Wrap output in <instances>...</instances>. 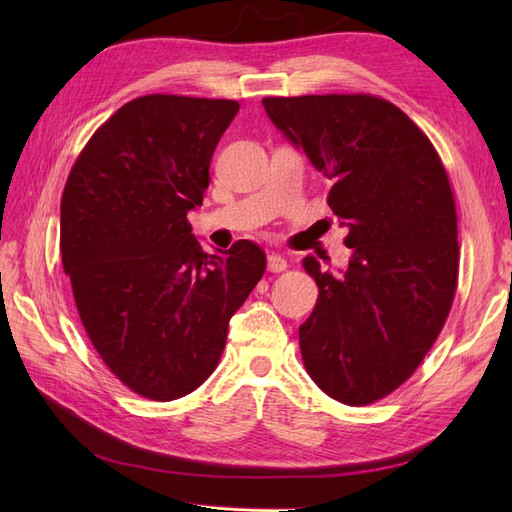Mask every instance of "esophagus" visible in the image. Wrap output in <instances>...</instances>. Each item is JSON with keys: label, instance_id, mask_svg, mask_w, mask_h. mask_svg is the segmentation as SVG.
<instances>
[{"label": "esophagus", "instance_id": "34e87169", "mask_svg": "<svg viewBox=\"0 0 512 512\" xmlns=\"http://www.w3.org/2000/svg\"><path fill=\"white\" fill-rule=\"evenodd\" d=\"M286 267H288V262H286L284 256H280V254H269V258H267V269H269L271 273H282V271H286Z\"/></svg>", "mask_w": 512, "mask_h": 512}]
</instances>
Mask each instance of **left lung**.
<instances>
[{
	"label": "left lung",
	"instance_id": "8db88e82",
	"mask_svg": "<svg viewBox=\"0 0 512 512\" xmlns=\"http://www.w3.org/2000/svg\"><path fill=\"white\" fill-rule=\"evenodd\" d=\"M262 106L329 179V207L352 250L339 273L303 260L318 284L299 327L305 369L342 404H371L414 374L451 312L459 269L451 183L429 138L382 98H265Z\"/></svg>",
	"mask_w": 512,
	"mask_h": 512
}]
</instances>
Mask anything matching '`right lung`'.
I'll use <instances>...</instances> for the list:
<instances>
[{
    "label": "right lung",
    "mask_w": 512,
    "mask_h": 512,
    "mask_svg": "<svg viewBox=\"0 0 512 512\" xmlns=\"http://www.w3.org/2000/svg\"><path fill=\"white\" fill-rule=\"evenodd\" d=\"M237 111L235 100L164 94L123 104L61 196V262L83 327L106 367L147 399H179L213 374L232 314L267 269L245 239L207 254L188 222Z\"/></svg>",
    "instance_id": "1"
}]
</instances>
